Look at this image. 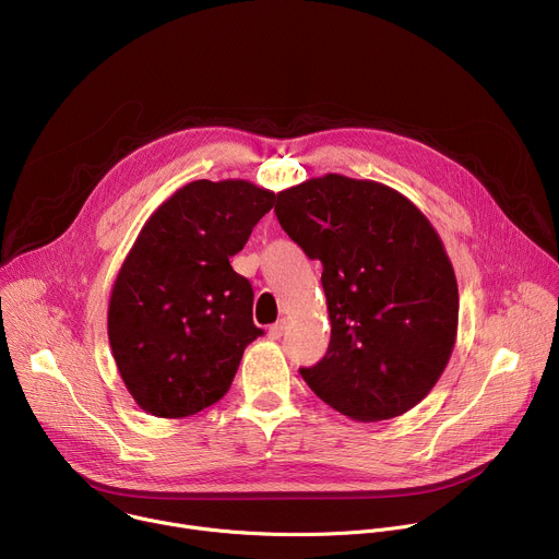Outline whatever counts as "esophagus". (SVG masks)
<instances>
[{
  "label": "esophagus",
  "mask_w": 559,
  "mask_h": 559,
  "mask_svg": "<svg viewBox=\"0 0 559 559\" xmlns=\"http://www.w3.org/2000/svg\"><path fill=\"white\" fill-rule=\"evenodd\" d=\"M285 332H287V321H278L276 325H272V328H270L267 336H270L272 341H278V338H281Z\"/></svg>",
  "instance_id": "1"
}]
</instances>
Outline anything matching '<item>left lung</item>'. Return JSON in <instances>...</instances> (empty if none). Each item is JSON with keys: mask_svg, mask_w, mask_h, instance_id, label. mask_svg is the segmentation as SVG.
Segmentation results:
<instances>
[{"mask_svg": "<svg viewBox=\"0 0 559 559\" xmlns=\"http://www.w3.org/2000/svg\"><path fill=\"white\" fill-rule=\"evenodd\" d=\"M274 212L323 265L332 338L302 380L358 423L414 409L457 336V281L436 227L397 190L334 173L278 192Z\"/></svg>", "mask_w": 559, "mask_h": 559, "instance_id": "8db88e82", "label": "left lung"}]
</instances>
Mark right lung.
<instances>
[{"label":"right lung","instance_id":"add662e5","mask_svg":"<svg viewBox=\"0 0 559 559\" xmlns=\"http://www.w3.org/2000/svg\"><path fill=\"white\" fill-rule=\"evenodd\" d=\"M274 199L246 179H199L143 223L110 292L108 341L145 414L179 420L218 403L263 334L252 285L229 259Z\"/></svg>","mask_w":559,"mask_h":559}]
</instances>
